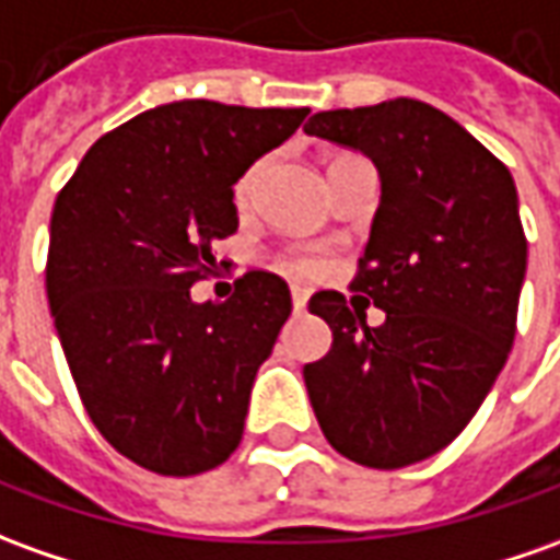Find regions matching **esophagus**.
Listing matches in <instances>:
<instances>
[{
  "label": "esophagus",
  "mask_w": 560,
  "mask_h": 560,
  "mask_svg": "<svg viewBox=\"0 0 560 560\" xmlns=\"http://www.w3.org/2000/svg\"><path fill=\"white\" fill-rule=\"evenodd\" d=\"M307 299H311V292H307V289H304V287H292V307H295L299 314H302L304 307H307Z\"/></svg>",
  "instance_id": "esophagus-1"
}]
</instances>
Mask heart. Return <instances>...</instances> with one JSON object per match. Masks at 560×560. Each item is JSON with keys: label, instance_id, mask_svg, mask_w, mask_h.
Segmentation results:
<instances>
[{"label": "heart", "instance_id": "b5f03b06", "mask_svg": "<svg viewBox=\"0 0 560 560\" xmlns=\"http://www.w3.org/2000/svg\"><path fill=\"white\" fill-rule=\"evenodd\" d=\"M261 170H265V161H256V164L237 179V185H234V200H237L241 207L243 203H249V198H253ZM283 268L292 273H317L319 268H323V261H319L317 256H311V253H292V256L283 258Z\"/></svg>", "mask_w": 560, "mask_h": 560}]
</instances>
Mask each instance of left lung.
Segmentation results:
<instances>
[{"label": "left lung", "instance_id": "obj_1", "mask_svg": "<svg viewBox=\"0 0 560 560\" xmlns=\"http://www.w3.org/2000/svg\"><path fill=\"white\" fill-rule=\"evenodd\" d=\"M304 130L377 167L381 203L350 289L388 314L369 327L360 295L311 299L331 350L304 365L307 396L347 460L418 464L464 433L506 365L527 268L518 191L500 158L420 100L317 112Z\"/></svg>", "mask_w": 560, "mask_h": 560}]
</instances>
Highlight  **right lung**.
<instances>
[{
    "label": "right lung",
    "mask_w": 560,
    "mask_h": 560,
    "mask_svg": "<svg viewBox=\"0 0 560 560\" xmlns=\"http://www.w3.org/2000/svg\"><path fill=\"white\" fill-rule=\"evenodd\" d=\"M311 109L179 100L88 149L54 200L45 287L88 418L158 476H198L241 445L249 390L292 314L283 277L246 271L191 302L237 231L234 183Z\"/></svg>",
    "instance_id": "1"
}]
</instances>
